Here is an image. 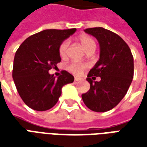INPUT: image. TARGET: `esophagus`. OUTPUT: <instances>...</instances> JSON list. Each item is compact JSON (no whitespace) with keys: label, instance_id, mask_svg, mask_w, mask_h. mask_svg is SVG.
<instances>
[{"label":"esophagus","instance_id":"esophagus-1","mask_svg":"<svg viewBox=\"0 0 147 147\" xmlns=\"http://www.w3.org/2000/svg\"><path fill=\"white\" fill-rule=\"evenodd\" d=\"M81 80V78L80 77H75V81H80Z\"/></svg>","mask_w":147,"mask_h":147}]
</instances>
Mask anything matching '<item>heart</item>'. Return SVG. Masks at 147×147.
Segmentation results:
<instances>
[{"label": "heart", "mask_w": 147, "mask_h": 147, "mask_svg": "<svg viewBox=\"0 0 147 147\" xmlns=\"http://www.w3.org/2000/svg\"><path fill=\"white\" fill-rule=\"evenodd\" d=\"M79 41L86 52L95 49L96 42L92 37L88 36V35H81L79 38ZM68 46H69L68 40H65L61 43L60 48H59V53H60L61 57H63L66 56ZM86 67L87 66L85 64H82V63H79V62H71V64L67 65V70L75 75H80L82 73V71L85 68H86Z\"/></svg>", "instance_id": "obj_1"}]
</instances>
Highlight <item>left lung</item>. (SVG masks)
Segmentation results:
<instances>
[{"mask_svg":"<svg viewBox=\"0 0 147 147\" xmlns=\"http://www.w3.org/2000/svg\"><path fill=\"white\" fill-rule=\"evenodd\" d=\"M86 33L95 37L100 57L90 69L86 80L90 87L82 98L87 108L106 112L117 106L127 92L134 76V60L129 46L118 34L103 27L87 28ZM100 77V81H93Z\"/></svg>","mask_w":147,"mask_h":147,"instance_id":"8db88e82","label":"left lung"}]
</instances>
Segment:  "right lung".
Masks as SVG:
<instances>
[{
    "mask_svg": "<svg viewBox=\"0 0 147 147\" xmlns=\"http://www.w3.org/2000/svg\"><path fill=\"white\" fill-rule=\"evenodd\" d=\"M76 29L42 30L24 41L16 53L12 78L24 103L37 111L53 108L61 95L62 87L73 83L74 76L62 71L56 79L49 73L61 62L59 48Z\"/></svg>",
    "mask_w": 147,
    "mask_h": 147,
    "instance_id": "1",
    "label": "right lung"
}]
</instances>
